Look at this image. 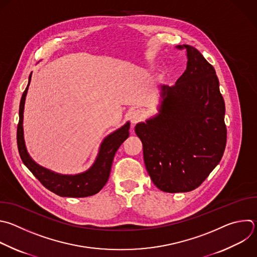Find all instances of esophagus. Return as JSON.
<instances>
[{
	"label": "esophagus",
	"mask_w": 257,
	"mask_h": 257,
	"mask_svg": "<svg viewBox=\"0 0 257 257\" xmlns=\"http://www.w3.org/2000/svg\"><path fill=\"white\" fill-rule=\"evenodd\" d=\"M141 118H142V113H141L139 110H136V111H134V112L131 113L130 120H131V122H132L133 124L139 122V121L141 120Z\"/></svg>",
	"instance_id": "obj_1"
}]
</instances>
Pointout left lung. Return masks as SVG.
<instances>
[{"mask_svg":"<svg viewBox=\"0 0 257 257\" xmlns=\"http://www.w3.org/2000/svg\"><path fill=\"white\" fill-rule=\"evenodd\" d=\"M175 85H161L159 114L135 127L143 144L147 173L165 193L200 187L220 162L227 141L225 103L212 64L191 45Z\"/></svg>","mask_w":257,"mask_h":257,"instance_id":"obj_1","label":"left lung"}]
</instances>
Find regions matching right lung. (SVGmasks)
Here are the masks:
<instances>
[{
  "label": "right lung",
  "instance_id": "1",
  "mask_svg": "<svg viewBox=\"0 0 257 257\" xmlns=\"http://www.w3.org/2000/svg\"><path fill=\"white\" fill-rule=\"evenodd\" d=\"M30 80L31 74L29 76L27 88L21 98L19 123L17 127V145L23 163L47 190L60 197L83 198L99 193L109 180L115 153L120 145L129 137L130 123H126L123 127L104 139L95 163L85 173L75 176H62L50 172L35 163L29 156L25 147L23 137V112Z\"/></svg>",
  "mask_w": 257,
  "mask_h": 257
}]
</instances>
